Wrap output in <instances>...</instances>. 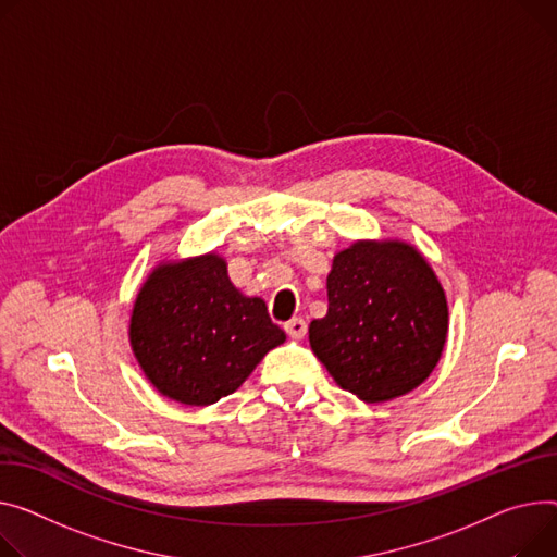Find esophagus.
<instances>
[{"label": "esophagus", "instance_id": "esophagus-1", "mask_svg": "<svg viewBox=\"0 0 557 557\" xmlns=\"http://www.w3.org/2000/svg\"><path fill=\"white\" fill-rule=\"evenodd\" d=\"M284 331L288 333L290 338H305V333H307V322L302 320V318H290L288 322H284Z\"/></svg>", "mask_w": 557, "mask_h": 557}]
</instances>
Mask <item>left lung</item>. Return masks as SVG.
<instances>
[{"instance_id": "1", "label": "left lung", "mask_w": 557, "mask_h": 557, "mask_svg": "<svg viewBox=\"0 0 557 557\" xmlns=\"http://www.w3.org/2000/svg\"><path fill=\"white\" fill-rule=\"evenodd\" d=\"M313 354L343 389L383 403L419 387L448 336V302L425 257L405 242H356L333 257Z\"/></svg>"}]
</instances>
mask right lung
<instances>
[{
  "label": "right lung",
  "instance_id": "1",
  "mask_svg": "<svg viewBox=\"0 0 557 557\" xmlns=\"http://www.w3.org/2000/svg\"><path fill=\"white\" fill-rule=\"evenodd\" d=\"M286 341L262 298H246L214 252L159 264L140 286L129 343L163 396L212 405L233 394Z\"/></svg>",
  "mask_w": 557,
  "mask_h": 557
}]
</instances>
